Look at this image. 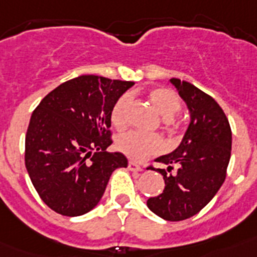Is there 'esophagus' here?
I'll use <instances>...</instances> for the list:
<instances>
[{"label":"esophagus","mask_w":257,"mask_h":257,"mask_svg":"<svg viewBox=\"0 0 257 257\" xmlns=\"http://www.w3.org/2000/svg\"><path fill=\"white\" fill-rule=\"evenodd\" d=\"M128 170L133 172H142L143 167H140L139 165H136L135 162H128Z\"/></svg>","instance_id":"esophagus-1"}]
</instances>
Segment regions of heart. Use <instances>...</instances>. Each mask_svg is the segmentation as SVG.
Segmentation results:
<instances>
[{
  "label": "heart",
  "mask_w": 257,
  "mask_h": 257,
  "mask_svg": "<svg viewBox=\"0 0 257 257\" xmlns=\"http://www.w3.org/2000/svg\"><path fill=\"white\" fill-rule=\"evenodd\" d=\"M148 97L157 113L166 119L167 123H172L171 118L180 110V99L172 90L165 87H157L148 92ZM131 103L128 94H124L117 99L110 112L112 123L117 128H123L127 123V109ZM117 147L128 158L142 162L151 156L163 151V142L160 136L145 135L142 133H127L121 135L117 140Z\"/></svg>",
  "instance_id": "obj_1"
}]
</instances>
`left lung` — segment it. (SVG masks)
I'll list each match as a JSON object with an SVG mask.
<instances>
[{"label": "left lung", "instance_id": "left-lung-1", "mask_svg": "<svg viewBox=\"0 0 257 257\" xmlns=\"http://www.w3.org/2000/svg\"><path fill=\"white\" fill-rule=\"evenodd\" d=\"M187 104L190 122L179 147L156 158L167 170L156 169L165 180L160 196L147 206L167 221H180L198 213L215 197L226 176L231 152V130L225 113L215 99L187 81L171 78ZM174 175L167 174L173 166Z\"/></svg>", "mask_w": 257, "mask_h": 257}]
</instances>
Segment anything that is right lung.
<instances>
[{
    "label": "right lung",
    "instance_id": "add662e5",
    "mask_svg": "<svg viewBox=\"0 0 257 257\" xmlns=\"http://www.w3.org/2000/svg\"><path fill=\"white\" fill-rule=\"evenodd\" d=\"M134 86L99 76H79L52 90L32 113L26 167L41 199L64 216H81L100 202L119 152L108 153L110 112ZM94 153L92 154V152Z\"/></svg>",
    "mask_w": 257,
    "mask_h": 257
}]
</instances>
